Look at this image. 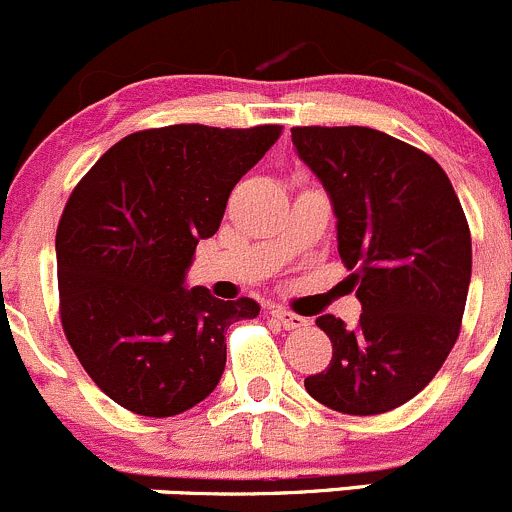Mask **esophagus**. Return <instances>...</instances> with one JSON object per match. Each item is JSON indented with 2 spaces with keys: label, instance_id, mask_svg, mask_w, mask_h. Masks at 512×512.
I'll return each instance as SVG.
<instances>
[{
  "label": "esophagus",
  "instance_id": "esophagus-1",
  "mask_svg": "<svg viewBox=\"0 0 512 512\" xmlns=\"http://www.w3.org/2000/svg\"><path fill=\"white\" fill-rule=\"evenodd\" d=\"M270 314H272V319H275V322H280L285 329L307 327V319L299 317V314H294V312H289V309H285V307H272Z\"/></svg>",
  "mask_w": 512,
  "mask_h": 512
}]
</instances>
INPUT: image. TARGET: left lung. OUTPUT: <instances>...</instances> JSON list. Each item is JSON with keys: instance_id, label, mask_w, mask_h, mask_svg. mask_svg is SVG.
I'll return each mask as SVG.
<instances>
[{"instance_id": "left-lung-1", "label": "left lung", "mask_w": 512, "mask_h": 512, "mask_svg": "<svg viewBox=\"0 0 512 512\" xmlns=\"http://www.w3.org/2000/svg\"><path fill=\"white\" fill-rule=\"evenodd\" d=\"M292 143L332 200L361 302L354 329L317 317L334 354L304 389L339 414H384L414 399L456 344L471 285L468 220L441 165L389 133L297 126Z\"/></svg>"}]
</instances>
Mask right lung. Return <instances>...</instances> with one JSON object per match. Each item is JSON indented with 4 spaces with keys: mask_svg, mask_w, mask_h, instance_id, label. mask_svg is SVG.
Instances as JSON below:
<instances>
[{
    "mask_svg": "<svg viewBox=\"0 0 512 512\" xmlns=\"http://www.w3.org/2000/svg\"><path fill=\"white\" fill-rule=\"evenodd\" d=\"M282 126L148 128L108 148L69 195L56 230L61 327L108 399L141 416L183 414L225 371V332L250 297L185 289L195 245Z\"/></svg>",
    "mask_w": 512,
    "mask_h": 512,
    "instance_id": "right-lung-1",
    "label": "right lung"
}]
</instances>
